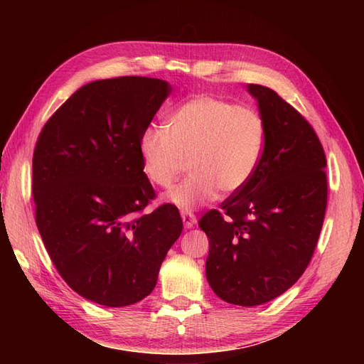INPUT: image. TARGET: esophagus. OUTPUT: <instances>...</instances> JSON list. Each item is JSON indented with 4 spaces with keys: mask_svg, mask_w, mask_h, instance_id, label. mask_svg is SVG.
I'll list each match as a JSON object with an SVG mask.
<instances>
[{
    "mask_svg": "<svg viewBox=\"0 0 364 364\" xmlns=\"http://www.w3.org/2000/svg\"><path fill=\"white\" fill-rule=\"evenodd\" d=\"M181 219H183L184 227H186V228H192L197 223L196 214L191 213V211H181Z\"/></svg>",
    "mask_w": 364,
    "mask_h": 364,
    "instance_id": "1",
    "label": "esophagus"
}]
</instances>
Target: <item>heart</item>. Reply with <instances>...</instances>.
<instances>
[{
	"label": "heart",
	"mask_w": 364,
	"mask_h": 364,
	"mask_svg": "<svg viewBox=\"0 0 364 364\" xmlns=\"http://www.w3.org/2000/svg\"><path fill=\"white\" fill-rule=\"evenodd\" d=\"M264 144L266 122L255 107L200 95L178 106L167 125L146 128L139 150L145 178L159 188H168L189 159L191 175L166 200L192 210L214 200L219 189H242L257 172Z\"/></svg>",
	"instance_id": "b5f03b06"
}]
</instances>
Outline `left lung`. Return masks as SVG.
I'll use <instances>...</instances> for the list:
<instances>
[{
    "mask_svg": "<svg viewBox=\"0 0 364 364\" xmlns=\"http://www.w3.org/2000/svg\"><path fill=\"white\" fill-rule=\"evenodd\" d=\"M249 92L266 122L261 162L242 189L198 222L210 239L208 283L241 306L266 304L299 280L327 208V159L313 127L275 90L249 84Z\"/></svg>",
    "mask_w": 364,
    "mask_h": 364,
    "instance_id": "8db88e82",
    "label": "left lung"
}]
</instances>
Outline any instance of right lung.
Listing matches in <instances>:
<instances>
[{
	"label": "right lung",
	"instance_id": "add662e5",
	"mask_svg": "<svg viewBox=\"0 0 364 364\" xmlns=\"http://www.w3.org/2000/svg\"><path fill=\"white\" fill-rule=\"evenodd\" d=\"M170 92L145 76L89 82L45 123L33 154L36 223L54 267L95 304L127 306L149 296L181 235L172 203L156 198L139 141Z\"/></svg>",
	"mask_w": 364,
	"mask_h": 364
}]
</instances>
